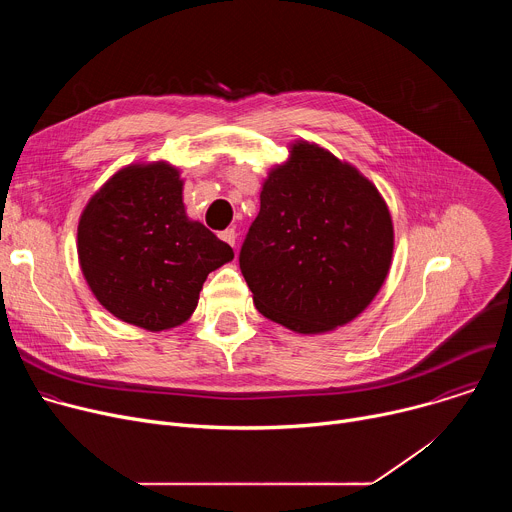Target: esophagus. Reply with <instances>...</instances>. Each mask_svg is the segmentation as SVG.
Returning <instances> with one entry per match:
<instances>
[{
  "label": "esophagus",
  "instance_id": "34e87169",
  "mask_svg": "<svg viewBox=\"0 0 512 512\" xmlns=\"http://www.w3.org/2000/svg\"><path fill=\"white\" fill-rule=\"evenodd\" d=\"M218 237H221L225 243H229L231 247H235V241H237V233H235V229H227V231H223V233L218 235Z\"/></svg>",
  "mask_w": 512,
  "mask_h": 512
}]
</instances>
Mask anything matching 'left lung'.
Listing matches in <instances>:
<instances>
[{
  "mask_svg": "<svg viewBox=\"0 0 512 512\" xmlns=\"http://www.w3.org/2000/svg\"><path fill=\"white\" fill-rule=\"evenodd\" d=\"M273 168L239 253L255 308L320 334L354 320L379 294L393 257L389 208L373 182L314 143Z\"/></svg>",
  "mask_w": 512,
  "mask_h": 512,
  "instance_id": "left-lung-1",
  "label": "left lung"
}]
</instances>
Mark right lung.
<instances>
[{
    "mask_svg": "<svg viewBox=\"0 0 512 512\" xmlns=\"http://www.w3.org/2000/svg\"><path fill=\"white\" fill-rule=\"evenodd\" d=\"M182 186L166 162L127 166L79 221V261L95 298L115 318L152 332L186 322L206 275L235 257L186 216Z\"/></svg>",
    "mask_w": 512,
    "mask_h": 512,
    "instance_id": "obj_1",
    "label": "right lung"
}]
</instances>
